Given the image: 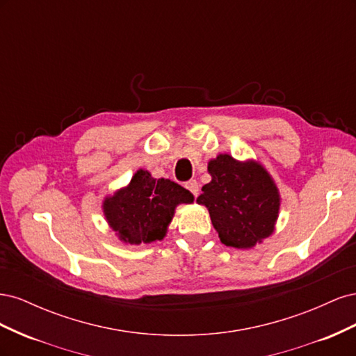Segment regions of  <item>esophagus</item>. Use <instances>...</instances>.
<instances>
[{"instance_id": "34e87169", "label": "esophagus", "mask_w": 356, "mask_h": 356, "mask_svg": "<svg viewBox=\"0 0 356 356\" xmlns=\"http://www.w3.org/2000/svg\"><path fill=\"white\" fill-rule=\"evenodd\" d=\"M186 188H187L195 197L199 195V182H197L196 179L187 181V182H186Z\"/></svg>"}]
</instances>
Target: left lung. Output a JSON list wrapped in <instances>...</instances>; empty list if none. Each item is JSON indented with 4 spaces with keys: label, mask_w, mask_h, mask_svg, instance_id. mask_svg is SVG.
I'll list each match as a JSON object with an SVG mask.
<instances>
[{
    "label": "left lung",
    "mask_w": 356,
    "mask_h": 356,
    "mask_svg": "<svg viewBox=\"0 0 356 356\" xmlns=\"http://www.w3.org/2000/svg\"><path fill=\"white\" fill-rule=\"evenodd\" d=\"M212 181L202 187L197 202L208 208L224 245L251 248L273 232L279 195L272 178L254 161L241 163L220 154L208 165Z\"/></svg>",
    "instance_id": "1"
}]
</instances>
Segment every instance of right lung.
Listing matches in <instances>:
<instances>
[{
  "label": "right lung",
  "mask_w": 356,
  "mask_h": 356,
  "mask_svg": "<svg viewBox=\"0 0 356 356\" xmlns=\"http://www.w3.org/2000/svg\"><path fill=\"white\" fill-rule=\"evenodd\" d=\"M191 202V193L177 182L138 170L131 184L104 202V212L122 241L138 245L163 239L177 204Z\"/></svg>",
  "instance_id": "1"
}]
</instances>
